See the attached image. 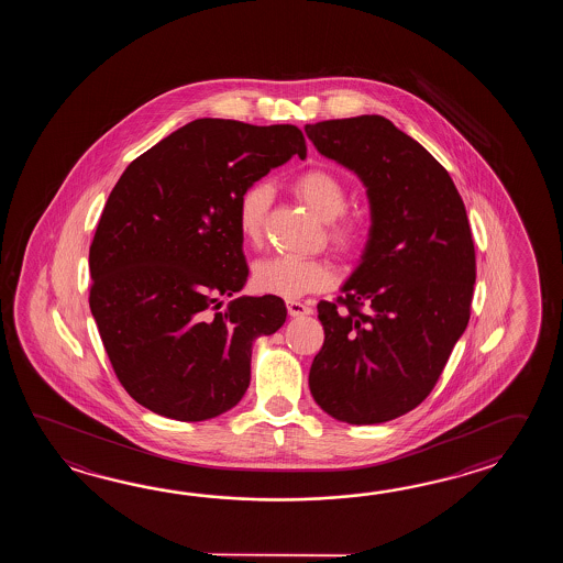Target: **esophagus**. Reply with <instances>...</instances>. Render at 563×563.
I'll use <instances>...</instances> for the list:
<instances>
[{"mask_svg":"<svg viewBox=\"0 0 563 563\" xmlns=\"http://www.w3.org/2000/svg\"><path fill=\"white\" fill-rule=\"evenodd\" d=\"M287 311H289L291 318H301V316H310L313 310L301 301H287Z\"/></svg>","mask_w":563,"mask_h":563,"instance_id":"1","label":"esophagus"}]
</instances>
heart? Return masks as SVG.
Listing matches in <instances>:
<instances>
[{"label":"heart","instance_id":"obj_1","mask_svg":"<svg viewBox=\"0 0 563 563\" xmlns=\"http://www.w3.org/2000/svg\"><path fill=\"white\" fill-rule=\"evenodd\" d=\"M294 191L316 216L328 225V235L338 250H347L356 241V223L344 217L347 209L346 187L330 170H308L294 183ZM272 203V187L253 183L241 192L238 203V225L241 238L250 243L262 238L267 207ZM253 286L262 294L298 299L310 291H320L332 284L330 265L320 260L272 255L253 265Z\"/></svg>","mask_w":563,"mask_h":563}]
</instances>
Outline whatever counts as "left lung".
<instances>
[{
    "instance_id": "obj_1",
    "label": "left lung",
    "mask_w": 563,
    "mask_h": 563,
    "mask_svg": "<svg viewBox=\"0 0 563 563\" xmlns=\"http://www.w3.org/2000/svg\"><path fill=\"white\" fill-rule=\"evenodd\" d=\"M303 131L320 155L362 180L371 203L368 241L338 298L343 308L318 303L325 338L310 393L335 420L378 424L431 395L467 328L475 286L467 211L443 165L384 117Z\"/></svg>"
}]
</instances>
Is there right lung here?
<instances>
[{"label":"right lung","mask_w":563,"mask_h":563,"mask_svg":"<svg viewBox=\"0 0 563 563\" xmlns=\"http://www.w3.org/2000/svg\"><path fill=\"white\" fill-rule=\"evenodd\" d=\"M294 124L197 119L134 158L90 245V310L126 393L167 419H216L252 380L253 342L286 322L277 296H241V192L291 156Z\"/></svg>","instance_id":"right-lung-1"}]
</instances>
